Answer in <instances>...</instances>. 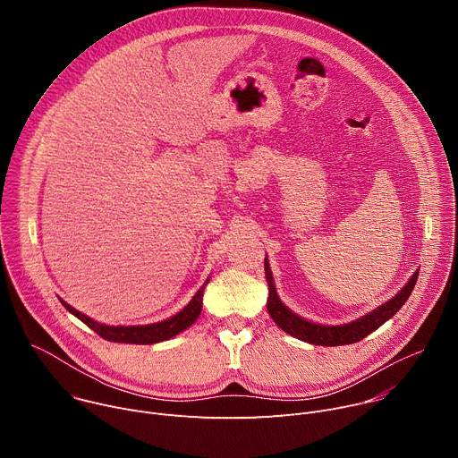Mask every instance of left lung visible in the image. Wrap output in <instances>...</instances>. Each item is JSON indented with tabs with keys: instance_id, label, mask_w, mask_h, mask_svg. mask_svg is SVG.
Instances as JSON below:
<instances>
[{
	"instance_id": "left-lung-1",
	"label": "left lung",
	"mask_w": 458,
	"mask_h": 458,
	"mask_svg": "<svg viewBox=\"0 0 458 458\" xmlns=\"http://www.w3.org/2000/svg\"><path fill=\"white\" fill-rule=\"evenodd\" d=\"M265 272H267V281H268V288H270L268 304H267L270 317L276 320V324L279 326L281 330H284L292 337L301 339V341L310 343V344H317V346L353 344V343H359L364 337H368L371 332H375L378 328V326H382L387 318L394 317L403 308V304L411 295V292L415 288V283H417V277H419V272H415L413 277L408 281V284L394 299L387 301L382 306H378L371 313L364 315L362 318L353 320L350 324H343V326H322V324L304 320L302 317L290 311L279 301L277 292H276V284H274V277H272V270H270V265H268V259H265Z\"/></svg>"
}]
</instances>
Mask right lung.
<instances>
[{
	"label": "right lung",
	"instance_id": "right-lung-1",
	"mask_svg": "<svg viewBox=\"0 0 458 458\" xmlns=\"http://www.w3.org/2000/svg\"><path fill=\"white\" fill-rule=\"evenodd\" d=\"M208 284L207 283L199 288V292L193 295V299L174 317L156 322V324H147V326H106L101 322H96L94 318L83 315L81 311L74 310L64 301L61 304L67 308L72 315H76L80 320H83L89 328H92L99 337L112 341V343H126V344H156L161 341H168L186 330L188 326H191L195 320H198L201 308H203V292Z\"/></svg>",
	"mask_w": 458,
	"mask_h": 458
}]
</instances>
